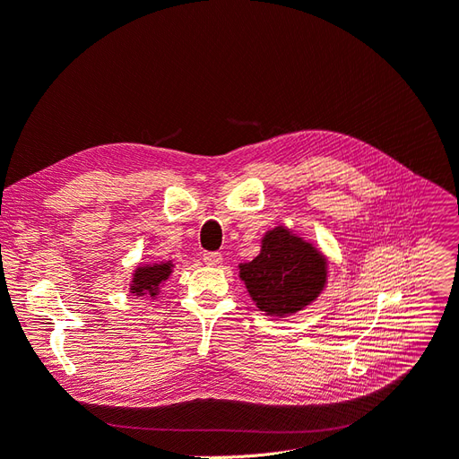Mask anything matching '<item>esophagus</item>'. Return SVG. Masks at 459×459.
Returning <instances> with one entry per match:
<instances>
[{
	"instance_id": "esophagus-1",
	"label": "esophagus",
	"mask_w": 459,
	"mask_h": 459,
	"mask_svg": "<svg viewBox=\"0 0 459 459\" xmlns=\"http://www.w3.org/2000/svg\"><path fill=\"white\" fill-rule=\"evenodd\" d=\"M202 259L208 266H219L221 263H223V255H221V253H217V251H206L202 255Z\"/></svg>"
}]
</instances>
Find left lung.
<instances>
[{"label":"left lung","instance_id":"left-lung-1","mask_svg":"<svg viewBox=\"0 0 459 459\" xmlns=\"http://www.w3.org/2000/svg\"><path fill=\"white\" fill-rule=\"evenodd\" d=\"M251 299L266 314H293L325 285V259L285 229L270 230L259 255L240 264Z\"/></svg>","mask_w":459,"mask_h":459}]
</instances>
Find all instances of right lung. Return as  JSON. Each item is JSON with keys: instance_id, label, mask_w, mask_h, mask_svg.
Here are the masks:
<instances>
[{"instance_id": "1", "label": "right lung", "mask_w": 459, "mask_h": 459, "mask_svg": "<svg viewBox=\"0 0 459 459\" xmlns=\"http://www.w3.org/2000/svg\"><path fill=\"white\" fill-rule=\"evenodd\" d=\"M169 276V263L164 264H152V266H142L135 270L132 293L143 295L149 293L151 297L157 295V287Z\"/></svg>"}]
</instances>
